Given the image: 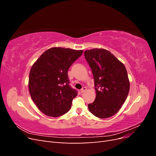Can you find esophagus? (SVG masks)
<instances>
[{"label":"esophagus","instance_id":"obj_1","mask_svg":"<svg viewBox=\"0 0 156 156\" xmlns=\"http://www.w3.org/2000/svg\"><path fill=\"white\" fill-rule=\"evenodd\" d=\"M86 90H87V88H86V87H83V88L81 90V94L83 93L84 91H86Z\"/></svg>","mask_w":156,"mask_h":156}]
</instances>
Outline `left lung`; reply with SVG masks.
Listing matches in <instances>:
<instances>
[{
    "label": "left lung",
    "instance_id": "8db88e82",
    "mask_svg": "<svg viewBox=\"0 0 156 156\" xmlns=\"http://www.w3.org/2000/svg\"><path fill=\"white\" fill-rule=\"evenodd\" d=\"M92 69L96 96L88 104L92 115L100 119L115 115L124 104L129 90L127 70L120 61L104 49H92L84 52Z\"/></svg>",
    "mask_w": 156,
    "mask_h": 156
}]
</instances>
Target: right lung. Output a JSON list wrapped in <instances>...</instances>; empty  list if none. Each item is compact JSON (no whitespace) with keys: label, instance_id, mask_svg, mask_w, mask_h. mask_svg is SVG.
I'll use <instances>...</instances> for the list:
<instances>
[{"label":"right lung","instance_id":"1","mask_svg":"<svg viewBox=\"0 0 156 156\" xmlns=\"http://www.w3.org/2000/svg\"><path fill=\"white\" fill-rule=\"evenodd\" d=\"M83 52L53 48L45 51L33 64L29 73V92L44 114L58 117L70 109L77 91L69 85L68 72Z\"/></svg>","mask_w":156,"mask_h":156}]
</instances>
